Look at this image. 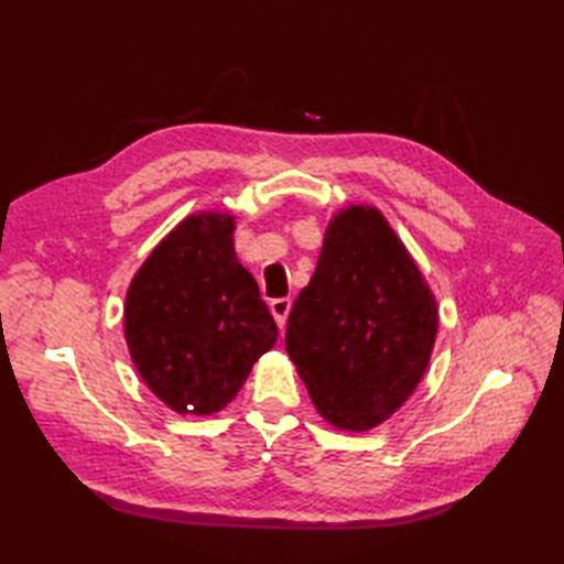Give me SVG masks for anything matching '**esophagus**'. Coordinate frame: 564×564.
<instances>
[{"label": "esophagus", "mask_w": 564, "mask_h": 564, "mask_svg": "<svg viewBox=\"0 0 564 564\" xmlns=\"http://www.w3.org/2000/svg\"><path fill=\"white\" fill-rule=\"evenodd\" d=\"M291 297H275V301L269 303V310L271 315L275 319V325H279L281 329L285 327V319H289V313H291Z\"/></svg>", "instance_id": "1"}]
</instances>
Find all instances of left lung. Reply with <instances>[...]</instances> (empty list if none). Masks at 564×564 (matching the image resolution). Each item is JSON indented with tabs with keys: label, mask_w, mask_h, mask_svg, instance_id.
I'll return each instance as SVG.
<instances>
[{
	"label": "left lung",
	"mask_w": 564,
	"mask_h": 564,
	"mask_svg": "<svg viewBox=\"0 0 564 564\" xmlns=\"http://www.w3.org/2000/svg\"><path fill=\"white\" fill-rule=\"evenodd\" d=\"M436 334V295L380 208L334 213L285 329L319 416L354 434L388 422L422 382Z\"/></svg>",
	"instance_id": "8db88e82"
}]
</instances>
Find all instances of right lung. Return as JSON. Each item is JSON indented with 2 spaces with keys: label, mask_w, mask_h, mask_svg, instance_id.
Returning <instances> with one entry per match:
<instances>
[{
  "label": "right lung",
  "mask_w": 564,
  "mask_h": 564,
  "mask_svg": "<svg viewBox=\"0 0 564 564\" xmlns=\"http://www.w3.org/2000/svg\"><path fill=\"white\" fill-rule=\"evenodd\" d=\"M232 210H198L150 251L128 285L123 332L145 386L176 414L220 412L279 329L235 251Z\"/></svg>",
  "instance_id": "1"
}]
</instances>
